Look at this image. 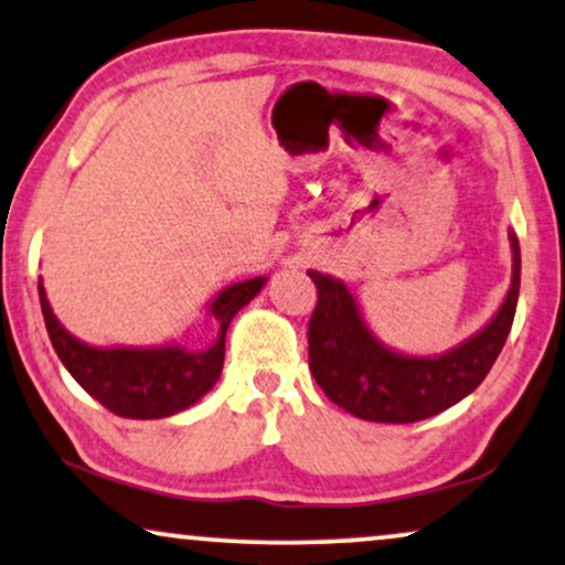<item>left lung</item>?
Wrapping results in <instances>:
<instances>
[{
    "label": "left lung",
    "instance_id": "left-lung-1",
    "mask_svg": "<svg viewBox=\"0 0 565 565\" xmlns=\"http://www.w3.org/2000/svg\"><path fill=\"white\" fill-rule=\"evenodd\" d=\"M511 288L482 330L437 356H411L382 343L343 280L311 269L319 301L309 322V366L324 395L364 422L411 424L456 406L482 385L503 351L519 303L521 250L513 230Z\"/></svg>",
    "mask_w": 565,
    "mask_h": 565
}]
</instances>
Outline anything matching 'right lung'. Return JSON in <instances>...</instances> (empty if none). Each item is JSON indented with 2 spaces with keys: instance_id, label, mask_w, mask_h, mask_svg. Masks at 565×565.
<instances>
[{
  "instance_id": "obj_1",
  "label": "right lung",
  "mask_w": 565,
  "mask_h": 565,
  "mask_svg": "<svg viewBox=\"0 0 565 565\" xmlns=\"http://www.w3.org/2000/svg\"><path fill=\"white\" fill-rule=\"evenodd\" d=\"M267 277H250L220 290L206 306L209 317L220 324L212 345L191 351L180 343L157 348H96L67 332L49 303L44 282L39 280V301L49 340L73 380L104 408L122 419H164L180 414L217 385L225 364V335L233 317L250 298L259 296Z\"/></svg>"
}]
</instances>
